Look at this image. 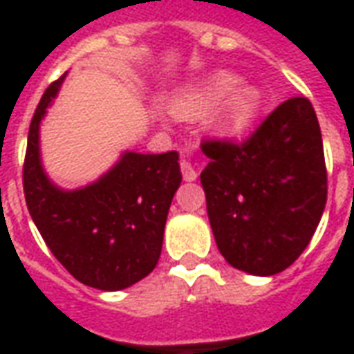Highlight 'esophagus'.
I'll use <instances>...</instances> for the list:
<instances>
[{"mask_svg":"<svg viewBox=\"0 0 354 354\" xmlns=\"http://www.w3.org/2000/svg\"><path fill=\"white\" fill-rule=\"evenodd\" d=\"M180 169H182V176H184L185 182H195L197 176H199V174H197V170L193 169L192 162L184 161L182 165H180Z\"/></svg>","mask_w":354,"mask_h":354,"instance_id":"esophagus-1","label":"esophagus"}]
</instances>
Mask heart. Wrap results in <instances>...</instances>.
<instances>
[{"label": "heart", "instance_id": "1", "mask_svg": "<svg viewBox=\"0 0 354 354\" xmlns=\"http://www.w3.org/2000/svg\"><path fill=\"white\" fill-rule=\"evenodd\" d=\"M241 81V75L230 70L208 73L170 98V113L185 121L207 115L208 131L223 138H239L263 108L261 88Z\"/></svg>", "mask_w": 354, "mask_h": 354}]
</instances>
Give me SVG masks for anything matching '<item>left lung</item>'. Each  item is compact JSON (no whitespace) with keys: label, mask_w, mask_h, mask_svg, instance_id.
I'll return each instance as SVG.
<instances>
[{"label":"left lung","mask_w":354,"mask_h":354,"mask_svg":"<svg viewBox=\"0 0 354 354\" xmlns=\"http://www.w3.org/2000/svg\"><path fill=\"white\" fill-rule=\"evenodd\" d=\"M201 172L218 250L258 277L290 267L326 207V165L311 102H282L245 144L205 142Z\"/></svg>","instance_id":"1"}]
</instances>
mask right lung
Returning <instances> with one entry per match:
<instances>
[{
    "instance_id": "1",
    "label": "right lung",
    "mask_w": 354,
    "mask_h": 354,
    "mask_svg": "<svg viewBox=\"0 0 354 354\" xmlns=\"http://www.w3.org/2000/svg\"><path fill=\"white\" fill-rule=\"evenodd\" d=\"M66 73L50 85L28 132L24 195L30 216L50 252L83 284L129 288L159 261L170 203L182 182L176 151H123L98 180L64 189L45 172L39 127Z\"/></svg>"
}]
</instances>
